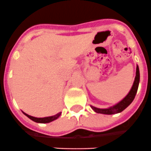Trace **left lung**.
I'll list each match as a JSON object with an SVG mask.
<instances>
[{
	"label": "left lung",
	"instance_id": "1",
	"mask_svg": "<svg viewBox=\"0 0 151 151\" xmlns=\"http://www.w3.org/2000/svg\"><path fill=\"white\" fill-rule=\"evenodd\" d=\"M140 81V74H139V68L138 66L137 65L136 67V75H135V81L133 83V86L132 87L131 90L129 92V94L122 100L120 102L116 104V105L111 107L109 108H106V109H100V108H97L96 107L91 106V108L93 109V111H96V113H99V114H117V113L121 112L123 110L126 109L134 100L135 97V95L137 93L138 88V84H139Z\"/></svg>",
	"mask_w": 151,
	"mask_h": 151
}]
</instances>
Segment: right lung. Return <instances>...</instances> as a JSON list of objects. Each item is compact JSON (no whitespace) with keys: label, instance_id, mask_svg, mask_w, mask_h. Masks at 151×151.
Masks as SVG:
<instances>
[{"label":"right lung","instance_id":"right-lung-1","mask_svg":"<svg viewBox=\"0 0 151 151\" xmlns=\"http://www.w3.org/2000/svg\"><path fill=\"white\" fill-rule=\"evenodd\" d=\"M24 113V112H23ZM24 114L26 115L29 119H31L33 121L36 122V123H50V122H52L55 119H56L57 118L59 117V116L61 115V113H59V114H57L54 115V116H47V117H43V118H37V117H34V116H30V115L27 114L25 113H24Z\"/></svg>","mask_w":151,"mask_h":151}]
</instances>
